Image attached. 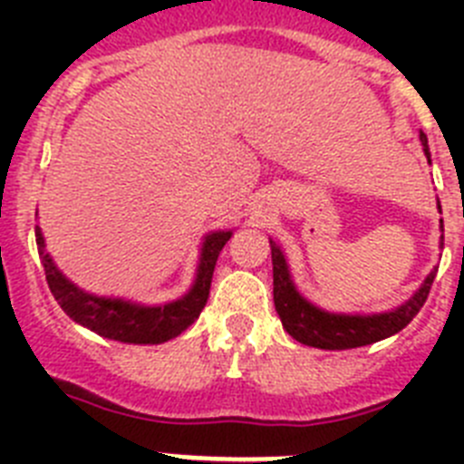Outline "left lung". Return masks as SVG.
I'll return each instance as SVG.
<instances>
[{
  "mask_svg": "<svg viewBox=\"0 0 464 464\" xmlns=\"http://www.w3.org/2000/svg\"><path fill=\"white\" fill-rule=\"evenodd\" d=\"M423 150L430 160L428 137L420 132ZM441 208V207H440ZM441 232H444V220H441ZM444 239V237H441ZM272 244V265H274V306L281 315L283 330L288 332L290 337L297 339L299 343L314 348H327V351H342V348H358L367 343L381 342V339L391 337L395 332L404 330L413 321V315L423 309L425 299H428L430 288H432L437 272L430 274L418 288V293L409 299L407 304L391 314H376V315H339L327 314V311L315 309L309 304L302 295L295 290L290 281L288 265L283 257L281 248L274 241Z\"/></svg>",
  "mask_w": 464,
  "mask_h": 464,
  "instance_id": "1",
  "label": "left lung"
}]
</instances>
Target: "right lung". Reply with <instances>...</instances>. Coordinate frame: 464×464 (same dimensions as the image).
Listing matches in <instances>:
<instances>
[{
    "mask_svg": "<svg viewBox=\"0 0 464 464\" xmlns=\"http://www.w3.org/2000/svg\"><path fill=\"white\" fill-rule=\"evenodd\" d=\"M229 237H232V232H213L207 237L195 285L186 297L165 306H137L122 302V299L94 297V295L83 293L73 283H69L63 274L57 272L48 253L44 251V237H41V229L36 227L41 265H44L48 288H51L53 297L57 299V304L63 306L69 318L90 327L102 337L127 343H162L167 339L179 337L183 330H188L199 318L208 299V290H211L216 260H218Z\"/></svg>",
    "mask_w": 464,
    "mask_h": 464,
    "instance_id": "right-lung-1",
    "label": "right lung"
}]
</instances>
